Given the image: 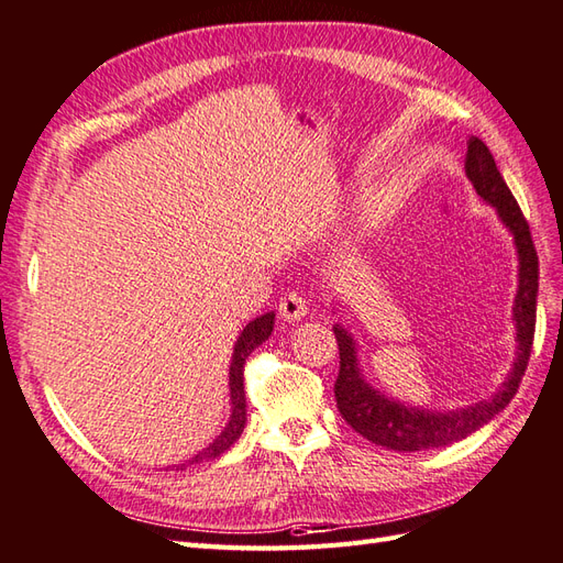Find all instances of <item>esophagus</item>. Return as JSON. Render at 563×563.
I'll return each instance as SVG.
<instances>
[{
    "instance_id": "34e87169",
    "label": "esophagus",
    "mask_w": 563,
    "mask_h": 563,
    "mask_svg": "<svg viewBox=\"0 0 563 563\" xmlns=\"http://www.w3.org/2000/svg\"><path fill=\"white\" fill-rule=\"evenodd\" d=\"M278 311H280V319L285 321H299L302 317H307V299L302 292H287L280 297V305H278Z\"/></svg>"
}]
</instances>
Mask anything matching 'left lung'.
Segmentation results:
<instances>
[{
	"instance_id": "1",
	"label": "left lung",
	"mask_w": 563,
	"mask_h": 563,
	"mask_svg": "<svg viewBox=\"0 0 563 563\" xmlns=\"http://www.w3.org/2000/svg\"><path fill=\"white\" fill-rule=\"evenodd\" d=\"M465 173L473 181V187L482 199L489 201L496 211H499L506 228L514 232L516 246H518V295L514 307V319L518 329V360L514 364V372L499 394L489 400H479L470 408L455 410V412H427L420 408H408L384 398L378 390H374L364 382L357 360H355V343L335 325V341L338 352H341V367H338V378L333 386L338 410H341L343 420L369 439L376 446H386L394 451H424V449H439L449 446L453 441H461L467 434H473L482 424H487L494 415H499L522 382V374L528 369V360L532 352V338H534V317H538V283H540V261L534 252L532 234L526 216H522L518 201L514 199L511 189L496 167L489 148L477 136L467 143V161Z\"/></svg>"
}]
</instances>
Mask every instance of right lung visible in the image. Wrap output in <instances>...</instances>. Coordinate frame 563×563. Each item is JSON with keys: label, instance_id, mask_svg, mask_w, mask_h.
Returning <instances> with one entry per match:
<instances>
[{"label": "right lung", "instance_id": "1", "mask_svg": "<svg viewBox=\"0 0 563 563\" xmlns=\"http://www.w3.org/2000/svg\"><path fill=\"white\" fill-rule=\"evenodd\" d=\"M273 319L276 313H264V317L254 319L246 329L242 331L238 345H234V355H232V367H230V394H232V417L225 431L211 443V446L203 449L199 455H194L189 463H201V461H211L218 459L220 453H225L234 441L240 439L244 422H246V396H244V364L246 357L252 352L268 341V335L273 331Z\"/></svg>", "mask_w": 563, "mask_h": 563}]
</instances>
